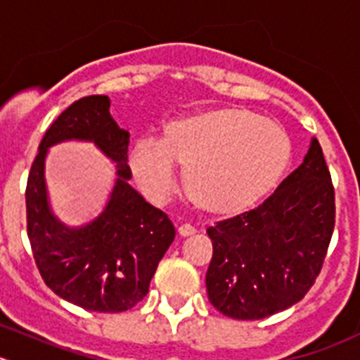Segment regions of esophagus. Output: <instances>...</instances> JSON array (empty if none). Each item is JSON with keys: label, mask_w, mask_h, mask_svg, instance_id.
<instances>
[{"label": "esophagus", "mask_w": 360, "mask_h": 360, "mask_svg": "<svg viewBox=\"0 0 360 360\" xmlns=\"http://www.w3.org/2000/svg\"><path fill=\"white\" fill-rule=\"evenodd\" d=\"M177 233H179L181 238H188V236H193V234H195L197 231H195V227L190 226V224H183V226H181L179 229H177Z\"/></svg>", "instance_id": "esophagus-1"}]
</instances>
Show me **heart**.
I'll return each mask as SVG.
<instances>
[{
	"label": "heart",
	"mask_w": 360,
	"mask_h": 360,
	"mask_svg": "<svg viewBox=\"0 0 360 360\" xmlns=\"http://www.w3.org/2000/svg\"><path fill=\"white\" fill-rule=\"evenodd\" d=\"M290 160V140L277 122L245 110L193 113L165 124L156 142L129 150L134 183L153 204L177 190L183 167L191 202L213 214L248 210L277 184Z\"/></svg>",
	"instance_id": "heart-1"
}]
</instances>
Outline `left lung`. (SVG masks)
Listing matches in <instances>:
<instances>
[{
  "label": "left lung",
  "instance_id": "left-lung-1",
  "mask_svg": "<svg viewBox=\"0 0 360 360\" xmlns=\"http://www.w3.org/2000/svg\"><path fill=\"white\" fill-rule=\"evenodd\" d=\"M335 224L334 186L316 139L297 170L256 210L207 229V298L233 320H263L305 297Z\"/></svg>",
  "mask_w": 360,
  "mask_h": 360
}]
</instances>
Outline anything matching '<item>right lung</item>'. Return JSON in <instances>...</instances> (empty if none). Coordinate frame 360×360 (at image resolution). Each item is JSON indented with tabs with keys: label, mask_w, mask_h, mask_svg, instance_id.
Here are the masks:
<instances>
[{
	"label": "right lung",
	"mask_w": 360,
	"mask_h": 360,
	"mask_svg": "<svg viewBox=\"0 0 360 360\" xmlns=\"http://www.w3.org/2000/svg\"><path fill=\"white\" fill-rule=\"evenodd\" d=\"M92 141L116 163L117 181L103 213L67 228L51 211L43 177L49 146ZM129 133L110 115L108 96L74 101L49 126L26 184V227L37 268L60 298L96 312H122L147 293L158 263L176 238L169 217L129 186Z\"/></svg>",
	"instance_id": "right-lung-1"
}]
</instances>
